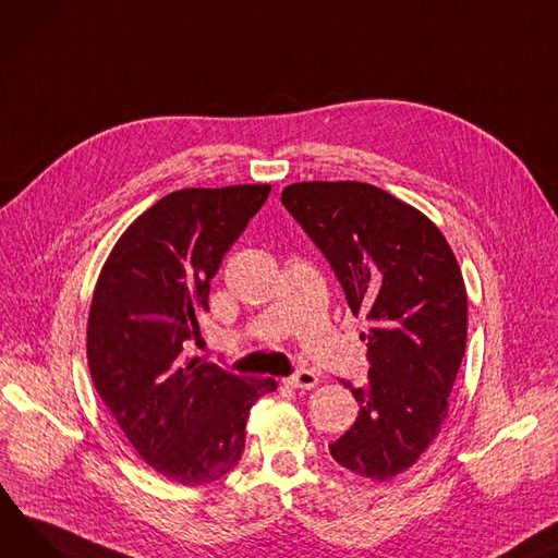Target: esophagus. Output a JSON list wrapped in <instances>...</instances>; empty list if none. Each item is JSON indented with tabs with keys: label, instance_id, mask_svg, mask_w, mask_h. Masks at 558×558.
<instances>
[{
	"label": "esophagus",
	"instance_id": "34e87169",
	"mask_svg": "<svg viewBox=\"0 0 558 558\" xmlns=\"http://www.w3.org/2000/svg\"><path fill=\"white\" fill-rule=\"evenodd\" d=\"M283 384L294 390H313L319 384V377L315 373H311V369H296L294 375L283 379Z\"/></svg>",
	"mask_w": 558,
	"mask_h": 558
}]
</instances>
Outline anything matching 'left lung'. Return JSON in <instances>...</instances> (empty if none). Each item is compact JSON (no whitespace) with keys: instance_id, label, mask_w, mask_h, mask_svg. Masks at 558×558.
Instances as JSON below:
<instances>
[{"instance_id":"1","label":"left lung","mask_w":558,"mask_h":558,"mask_svg":"<svg viewBox=\"0 0 558 558\" xmlns=\"http://www.w3.org/2000/svg\"><path fill=\"white\" fill-rule=\"evenodd\" d=\"M281 204L330 264L352 315L369 322L367 386L341 381L359 414L330 454L386 481L421 457L448 416L468 337L459 264L435 223L377 185L303 181L283 189Z\"/></svg>"}]
</instances>
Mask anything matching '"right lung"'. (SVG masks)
Returning a JSON list of instances; mask_svg holds the SVG:
<instances>
[{
	"label": "right lung",
	"instance_id": "add662e5",
	"mask_svg": "<svg viewBox=\"0 0 558 558\" xmlns=\"http://www.w3.org/2000/svg\"><path fill=\"white\" fill-rule=\"evenodd\" d=\"M268 195L270 185H228L161 197L121 234L93 294L95 390L140 457L181 485L230 472L251 408L277 390L272 379L183 356L199 337L210 279Z\"/></svg>",
	"mask_w": 558,
	"mask_h": 558
}]
</instances>
